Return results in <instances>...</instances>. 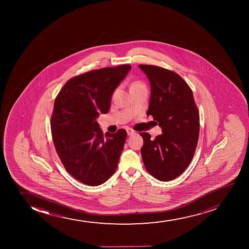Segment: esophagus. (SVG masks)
<instances>
[{"mask_svg":"<svg viewBox=\"0 0 249 249\" xmlns=\"http://www.w3.org/2000/svg\"><path fill=\"white\" fill-rule=\"evenodd\" d=\"M126 131H127V134L128 135H134L135 134V131L134 129H130V128H128V129H126Z\"/></svg>","mask_w":249,"mask_h":249,"instance_id":"esophagus-1","label":"esophagus"}]
</instances>
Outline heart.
Here are the masks:
<instances>
[{"instance_id":"1","label":"heart","mask_w":249,"mask_h":249,"mask_svg":"<svg viewBox=\"0 0 249 249\" xmlns=\"http://www.w3.org/2000/svg\"><path fill=\"white\" fill-rule=\"evenodd\" d=\"M144 86V84H143V82H141V81H135V82L132 83L131 86H130V89L135 88V87H138V86Z\"/></svg>"}]
</instances>
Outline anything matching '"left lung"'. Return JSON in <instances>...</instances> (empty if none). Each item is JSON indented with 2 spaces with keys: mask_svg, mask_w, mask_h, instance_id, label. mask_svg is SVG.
Masks as SVG:
<instances>
[{
  "mask_svg": "<svg viewBox=\"0 0 249 249\" xmlns=\"http://www.w3.org/2000/svg\"><path fill=\"white\" fill-rule=\"evenodd\" d=\"M149 78L151 95L147 115L162 128V135L152 140L141 132L143 164L156 179H175L191 163L199 136V112L191 88L175 71L160 66L139 65Z\"/></svg>",
  "mask_w": 249,
  "mask_h": 249,
  "instance_id": "left-lung-1",
  "label": "left lung"
}]
</instances>
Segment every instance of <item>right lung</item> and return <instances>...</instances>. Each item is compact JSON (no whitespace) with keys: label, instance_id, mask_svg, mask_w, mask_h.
I'll return each mask as SVG.
<instances>
[{"label":"right lung","instance_id":"1","mask_svg":"<svg viewBox=\"0 0 249 249\" xmlns=\"http://www.w3.org/2000/svg\"><path fill=\"white\" fill-rule=\"evenodd\" d=\"M131 69L129 65L93 70L65 84L54 100L52 140L66 171L86 185L102 184L114 175L127 137L100 129L96 118L109 110L112 94Z\"/></svg>","mask_w":249,"mask_h":249}]
</instances>
